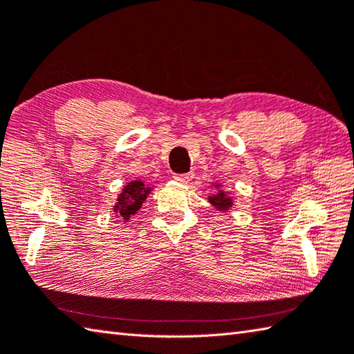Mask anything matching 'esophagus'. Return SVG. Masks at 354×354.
I'll list each match as a JSON object with an SVG mask.
<instances>
[{
  "label": "esophagus",
  "mask_w": 354,
  "mask_h": 354,
  "mask_svg": "<svg viewBox=\"0 0 354 354\" xmlns=\"http://www.w3.org/2000/svg\"><path fill=\"white\" fill-rule=\"evenodd\" d=\"M193 176H195L193 173H185V175H175L173 178H175L179 184H189L193 179Z\"/></svg>",
  "instance_id": "esophagus-1"
}]
</instances>
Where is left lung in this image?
<instances>
[{
  "label": "left lung",
  "instance_id": "8db88e82",
  "mask_svg": "<svg viewBox=\"0 0 354 354\" xmlns=\"http://www.w3.org/2000/svg\"><path fill=\"white\" fill-rule=\"evenodd\" d=\"M212 187L214 189V193L212 196H209V203L214 210H218L221 213H228L234 205V199L230 196V192L224 189V184L219 181L212 183Z\"/></svg>",
  "mask_w": 354,
  "mask_h": 354
}]
</instances>
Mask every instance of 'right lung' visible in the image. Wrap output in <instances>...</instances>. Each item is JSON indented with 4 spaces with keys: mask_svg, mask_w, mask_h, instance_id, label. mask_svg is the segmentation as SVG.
<instances>
[{
    "mask_svg": "<svg viewBox=\"0 0 354 354\" xmlns=\"http://www.w3.org/2000/svg\"><path fill=\"white\" fill-rule=\"evenodd\" d=\"M151 192H153V187L149 185L144 179H133L124 185L113 204V214L120 219V223H130V219H133L135 214L140 212L142 203Z\"/></svg>",
    "mask_w": 354,
    "mask_h": 354,
    "instance_id": "1",
    "label": "right lung"
}]
</instances>
